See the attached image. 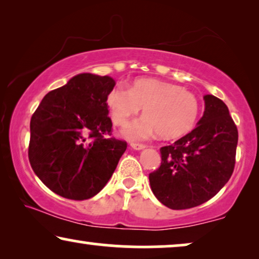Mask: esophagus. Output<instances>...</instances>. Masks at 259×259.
<instances>
[{
  "mask_svg": "<svg viewBox=\"0 0 259 259\" xmlns=\"http://www.w3.org/2000/svg\"><path fill=\"white\" fill-rule=\"evenodd\" d=\"M131 147L133 148V150H136V151H141V150H144L145 147V145H143V144H131Z\"/></svg>",
  "mask_w": 259,
  "mask_h": 259,
  "instance_id": "esophagus-1",
  "label": "esophagus"
}]
</instances>
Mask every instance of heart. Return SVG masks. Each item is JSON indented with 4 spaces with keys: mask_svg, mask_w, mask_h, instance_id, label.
<instances>
[{
    "mask_svg": "<svg viewBox=\"0 0 259 259\" xmlns=\"http://www.w3.org/2000/svg\"><path fill=\"white\" fill-rule=\"evenodd\" d=\"M113 122L122 126L144 107V116L122 130L130 140L182 137L196 125L200 106L196 95L177 84L157 79H138L130 90L115 84L106 98Z\"/></svg>",
    "mask_w": 259,
    "mask_h": 259,
    "instance_id": "b5f03b06",
    "label": "heart"
}]
</instances>
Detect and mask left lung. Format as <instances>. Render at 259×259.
Instances as JSON below:
<instances>
[{"instance_id":"8db88e82","label":"left lung","mask_w":259,"mask_h":259,"mask_svg":"<svg viewBox=\"0 0 259 259\" xmlns=\"http://www.w3.org/2000/svg\"><path fill=\"white\" fill-rule=\"evenodd\" d=\"M204 102L196 128L160 148V167L148 177L155 198L172 210L210 200L235 168L238 131L228 106L211 94L204 95Z\"/></svg>"}]
</instances>
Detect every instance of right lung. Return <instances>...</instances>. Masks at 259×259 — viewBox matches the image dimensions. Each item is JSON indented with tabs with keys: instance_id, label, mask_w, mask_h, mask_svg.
I'll return each instance as SVG.
<instances>
[{
	"instance_id": "1",
	"label": "right lung",
	"mask_w": 259,
	"mask_h": 259,
	"mask_svg": "<svg viewBox=\"0 0 259 259\" xmlns=\"http://www.w3.org/2000/svg\"><path fill=\"white\" fill-rule=\"evenodd\" d=\"M113 77L81 73L45 95L30 120L28 157L38 179L67 199L94 197L111 179L126 141L112 131L106 104Z\"/></svg>"
}]
</instances>
